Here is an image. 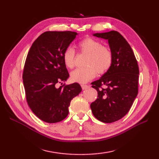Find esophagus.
<instances>
[{"label": "esophagus", "mask_w": 159, "mask_h": 159, "mask_svg": "<svg viewBox=\"0 0 159 159\" xmlns=\"http://www.w3.org/2000/svg\"><path fill=\"white\" fill-rule=\"evenodd\" d=\"M81 87L83 89H87L89 88V86L87 85H81Z\"/></svg>", "instance_id": "34e87169"}]
</instances>
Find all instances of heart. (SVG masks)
Here are the masks:
<instances>
[{
	"mask_svg": "<svg viewBox=\"0 0 159 159\" xmlns=\"http://www.w3.org/2000/svg\"><path fill=\"white\" fill-rule=\"evenodd\" d=\"M80 52L87 55L84 65L70 74L72 81L85 83L95 77L96 72L102 74L107 72L112 66L113 56L111 50L102 46L101 42L92 38H87L78 43ZM75 51L71 47H67L63 53L64 65L67 68H72L74 65Z\"/></svg>",
	"mask_w": 159,
	"mask_h": 159,
	"instance_id": "1",
	"label": "heart"
}]
</instances>
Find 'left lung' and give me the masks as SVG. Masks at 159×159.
Wrapping results in <instances>:
<instances>
[{"label": "left lung", "instance_id": "8db88e82", "mask_svg": "<svg viewBox=\"0 0 159 159\" xmlns=\"http://www.w3.org/2000/svg\"><path fill=\"white\" fill-rule=\"evenodd\" d=\"M93 35L108 40L113 60L110 69L92 83L98 98L90 107L96 119L112 123L126 116L136 98L139 66L129 43L119 32L111 31Z\"/></svg>", "mask_w": 159, "mask_h": 159}]
</instances>
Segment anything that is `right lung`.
Segmentation results:
<instances>
[{
  "mask_svg": "<svg viewBox=\"0 0 159 159\" xmlns=\"http://www.w3.org/2000/svg\"><path fill=\"white\" fill-rule=\"evenodd\" d=\"M72 31H46L33 42L24 66L22 79L26 102L40 120L56 123L67 116L70 102L82 88L65 82L69 74L63 61L64 50L75 39Z\"/></svg>",
  "mask_w": 159,
  "mask_h": 159,
  "instance_id": "right-lung-1",
  "label": "right lung"
}]
</instances>
